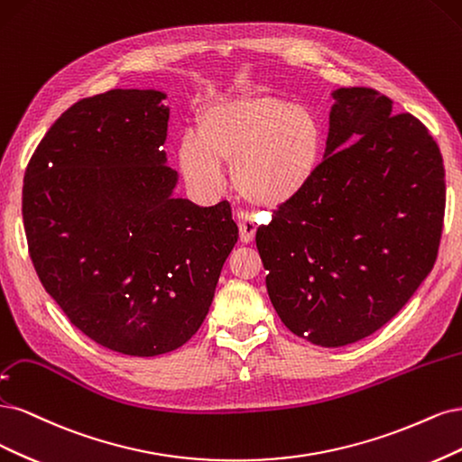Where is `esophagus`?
<instances>
[{
	"mask_svg": "<svg viewBox=\"0 0 462 462\" xmlns=\"http://www.w3.org/2000/svg\"><path fill=\"white\" fill-rule=\"evenodd\" d=\"M237 225H240V237L244 244H249L255 240L257 234V222L247 213H237Z\"/></svg>",
	"mask_w": 462,
	"mask_h": 462,
	"instance_id": "1",
	"label": "esophagus"
}]
</instances>
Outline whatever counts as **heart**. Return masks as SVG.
Here are the masks:
<instances>
[{"instance_id": "heart-1", "label": "heart", "mask_w": 462, "mask_h": 462, "mask_svg": "<svg viewBox=\"0 0 462 462\" xmlns=\"http://www.w3.org/2000/svg\"><path fill=\"white\" fill-rule=\"evenodd\" d=\"M324 143L315 109L274 94H247L203 107L198 132L184 134L176 159L199 196L225 189V162H234L236 184L247 199L280 207L300 198L317 176Z\"/></svg>"}]
</instances>
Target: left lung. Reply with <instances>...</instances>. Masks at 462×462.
<instances>
[{"instance_id":"1","label":"left lung","mask_w":462,"mask_h":462,"mask_svg":"<svg viewBox=\"0 0 462 462\" xmlns=\"http://www.w3.org/2000/svg\"><path fill=\"white\" fill-rule=\"evenodd\" d=\"M320 169L257 228L266 291L288 328L320 347L392 320L438 257L445 213L439 147L372 88H339Z\"/></svg>"}]
</instances>
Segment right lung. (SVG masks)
Segmentation results:
<instances>
[{
  "mask_svg": "<svg viewBox=\"0 0 462 462\" xmlns=\"http://www.w3.org/2000/svg\"><path fill=\"white\" fill-rule=\"evenodd\" d=\"M167 94L109 90L57 118L28 162L23 220L42 286L96 344L132 356L199 330L237 242L228 201L174 198Z\"/></svg>",
  "mask_w": 462,
  "mask_h": 462,
  "instance_id": "obj_1",
  "label": "right lung"
}]
</instances>
